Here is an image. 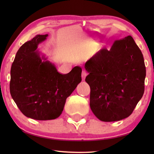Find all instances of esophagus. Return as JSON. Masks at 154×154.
<instances>
[{"label":"esophagus","mask_w":154,"mask_h":154,"mask_svg":"<svg viewBox=\"0 0 154 154\" xmlns=\"http://www.w3.org/2000/svg\"><path fill=\"white\" fill-rule=\"evenodd\" d=\"M87 75V72L85 70H83L82 73H81V77H82L83 81L85 79V77H86Z\"/></svg>","instance_id":"34e87169"}]
</instances>
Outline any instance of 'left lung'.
<instances>
[{"instance_id":"1","label":"left lung","mask_w":154,"mask_h":154,"mask_svg":"<svg viewBox=\"0 0 154 154\" xmlns=\"http://www.w3.org/2000/svg\"><path fill=\"white\" fill-rule=\"evenodd\" d=\"M85 68L94 115L104 122L128 117L144 93L146 73L142 53L131 35L99 50Z\"/></svg>"}]
</instances>
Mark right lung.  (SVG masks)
Instances as JSON below:
<instances>
[{"label":"right lung","instance_id":"add662e5","mask_svg":"<svg viewBox=\"0 0 154 154\" xmlns=\"http://www.w3.org/2000/svg\"><path fill=\"white\" fill-rule=\"evenodd\" d=\"M47 36L37 35L23 44L11 69L10 92L13 100L24 115L38 120L60 116L67 98L81 81L80 67L61 74L46 58H41L38 45Z\"/></svg>","mask_w":154,"mask_h":154}]
</instances>
